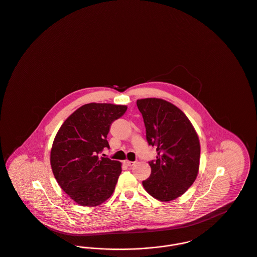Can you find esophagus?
I'll return each mask as SVG.
<instances>
[{"instance_id": "34e87169", "label": "esophagus", "mask_w": 257, "mask_h": 257, "mask_svg": "<svg viewBox=\"0 0 257 257\" xmlns=\"http://www.w3.org/2000/svg\"><path fill=\"white\" fill-rule=\"evenodd\" d=\"M124 163L127 165V166H133L135 164L134 161H129V160H125Z\"/></svg>"}]
</instances>
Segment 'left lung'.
<instances>
[{"mask_svg": "<svg viewBox=\"0 0 257 257\" xmlns=\"http://www.w3.org/2000/svg\"><path fill=\"white\" fill-rule=\"evenodd\" d=\"M146 126L149 145L157 147L151 161V176L143 181L145 190L160 201L181 197L198 176L200 145L186 114L173 103L158 98L137 100Z\"/></svg>", "mask_w": 257, "mask_h": 257, "instance_id": "8db88e82", "label": "left lung"}]
</instances>
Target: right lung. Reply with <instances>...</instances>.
<instances>
[{"mask_svg":"<svg viewBox=\"0 0 257 257\" xmlns=\"http://www.w3.org/2000/svg\"><path fill=\"white\" fill-rule=\"evenodd\" d=\"M126 105L86 103L62 123L51 149V167L60 188L82 206H98L113 194L121 162L99 154L109 148L110 124Z\"/></svg>","mask_w":257,"mask_h":257,"instance_id":"add662e5","label":"right lung"}]
</instances>
